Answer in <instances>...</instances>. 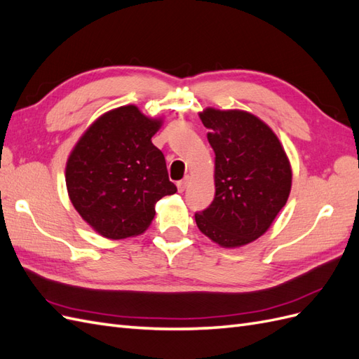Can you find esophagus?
Segmentation results:
<instances>
[{
  "label": "esophagus",
  "mask_w": 359,
  "mask_h": 359,
  "mask_svg": "<svg viewBox=\"0 0 359 359\" xmlns=\"http://www.w3.org/2000/svg\"><path fill=\"white\" fill-rule=\"evenodd\" d=\"M189 181H190V177H184L181 181L177 182V187H178V191H184L187 189L189 186Z\"/></svg>",
  "instance_id": "obj_1"
}]
</instances>
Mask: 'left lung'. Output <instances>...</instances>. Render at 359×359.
<instances>
[{"mask_svg": "<svg viewBox=\"0 0 359 359\" xmlns=\"http://www.w3.org/2000/svg\"><path fill=\"white\" fill-rule=\"evenodd\" d=\"M199 116L215 153V196L194 219L219 245H245L264 235L286 205L290 163L278 137L257 116L212 107Z\"/></svg>", "mask_w": 359, "mask_h": 359, "instance_id": "1", "label": "left lung"}]
</instances>
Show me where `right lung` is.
I'll list each match as a JSON object with an SVG mask.
<instances>
[{
    "mask_svg": "<svg viewBox=\"0 0 359 359\" xmlns=\"http://www.w3.org/2000/svg\"><path fill=\"white\" fill-rule=\"evenodd\" d=\"M161 119L145 116L128 104L106 112L86 130L66 166L73 206L95 232L111 238L147 231L156 203L177 193L166 160L153 145Z\"/></svg>",
    "mask_w": 359,
    "mask_h": 359,
    "instance_id": "add662e5",
    "label": "right lung"
}]
</instances>
